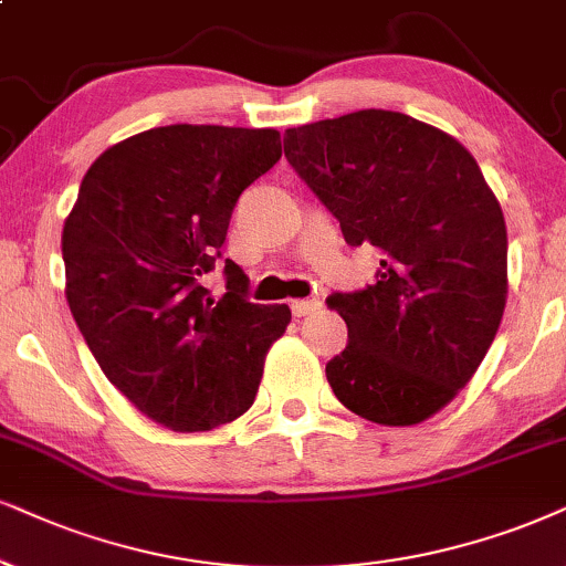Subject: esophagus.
I'll list each match as a JSON object with an SVG mask.
<instances>
[{
	"label": "esophagus",
	"instance_id": "esophagus-1",
	"mask_svg": "<svg viewBox=\"0 0 566 566\" xmlns=\"http://www.w3.org/2000/svg\"><path fill=\"white\" fill-rule=\"evenodd\" d=\"M290 307H292V313L300 318V316H311V313L321 311V303L318 300H292Z\"/></svg>",
	"mask_w": 566,
	"mask_h": 566
}]
</instances>
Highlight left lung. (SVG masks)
I'll list each match as a JSON object with an SVG mask.
<instances>
[{"label":"left lung","instance_id":"obj_1","mask_svg":"<svg viewBox=\"0 0 566 566\" xmlns=\"http://www.w3.org/2000/svg\"><path fill=\"white\" fill-rule=\"evenodd\" d=\"M284 156L339 221L381 253L376 282L326 300L347 347L336 399L378 426L423 423L473 378L506 305V224L473 154L402 112L290 127Z\"/></svg>","mask_w":566,"mask_h":566}]
</instances>
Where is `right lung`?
I'll use <instances>...</instances> for the list:
<instances>
[{"instance_id":"1","label":"right lung","mask_w":566,"mask_h":566,"mask_svg":"<svg viewBox=\"0 0 566 566\" xmlns=\"http://www.w3.org/2000/svg\"><path fill=\"white\" fill-rule=\"evenodd\" d=\"M279 156L271 127H154L91 164L64 219V295L85 345L171 431L240 418L292 318L287 305L250 303L248 276L230 259L224 295L203 287L240 192Z\"/></svg>"}]
</instances>
